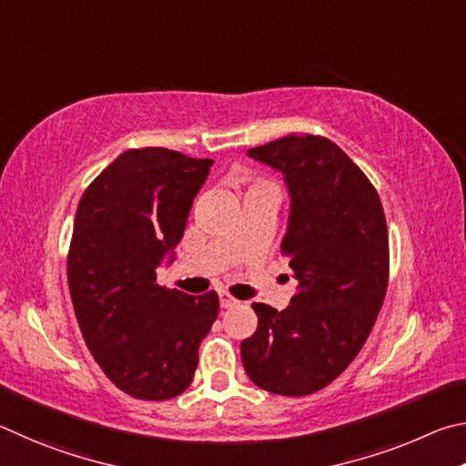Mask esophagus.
I'll return each mask as SVG.
<instances>
[{
  "mask_svg": "<svg viewBox=\"0 0 466 466\" xmlns=\"http://www.w3.org/2000/svg\"><path fill=\"white\" fill-rule=\"evenodd\" d=\"M218 303H220V307H223V309H231V307H235V305H239V300L233 299L231 295H228V292H220V295H218Z\"/></svg>",
  "mask_w": 466,
  "mask_h": 466,
  "instance_id": "obj_1",
  "label": "esophagus"
}]
</instances>
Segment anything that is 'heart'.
I'll return each mask as SVG.
<instances>
[{
	"mask_svg": "<svg viewBox=\"0 0 466 466\" xmlns=\"http://www.w3.org/2000/svg\"><path fill=\"white\" fill-rule=\"evenodd\" d=\"M256 187H272V186H270V184H266V182H258V184L251 186V190H256Z\"/></svg>",
	"mask_w": 466,
	"mask_h": 466,
	"instance_id": "heart-1",
	"label": "heart"
}]
</instances>
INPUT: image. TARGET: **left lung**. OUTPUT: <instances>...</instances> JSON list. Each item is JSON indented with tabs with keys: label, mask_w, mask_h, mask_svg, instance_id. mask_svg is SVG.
Instances as JSON below:
<instances>
[{
	"label": "left lung",
	"mask_w": 466,
	"mask_h": 466,
	"mask_svg": "<svg viewBox=\"0 0 466 466\" xmlns=\"http://www.w3.org/2000/svg\"><path fill=\"white\" fill-rule=\"evenodd\" d=\"M284 174L290 194L282 256L299 287L284 311L254 303L241 341L248 377L274 395L305 397L360 352L389 284L385 210L364 171L319 135H289L248 151Z\"/></svg>",
	"instance_id": "left-lung-1"
}]
</instances>
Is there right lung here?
I'll return each instance as SVG.
<instances>
[{
  "label": "right lung",
  "instance_id": "right-lung-1",
  "mask_svg": "<svg viewBox=\"0 0 466 466\" xmlns=\"http://www.w3.org/2000/svg\"><path fill=\"white\" fill-rule=\"evenodd\" d=\"M210 166L163 147L128 149L87 186L76 212L67 280L81 336L106 377L143 401L190 387L218 315L215 290L190 297L159 287L155 274L182 239Z\"/></svg>",
  "mask_w": 466,
  "mask_h": 466
}]
</instances>
